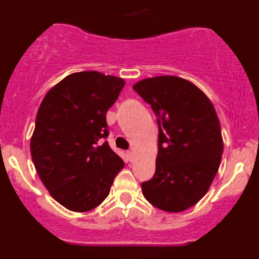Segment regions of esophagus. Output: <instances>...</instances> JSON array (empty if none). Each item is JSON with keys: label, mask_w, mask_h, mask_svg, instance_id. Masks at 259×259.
Wrapping results in <instances>:
<instances>
[{"label": "esophagus", "mask_w": 259, "mask_h": 259, "mask_svg": "<svg viewBox=\"0 0 259 259\" xmlns=\"http://www.w3.org/2000/svg\"><path fill=\"white\" fill-rule=\"evenodd\" d=\"M126 156H127V158H129V160H132L133 159V152H132V151H127Z\"/></svg>", "instance_id": "obj_1"}]
</instances>
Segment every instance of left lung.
<instances>
[{
  "label": "left lung",
  "mask_w": 259,
  "mask_h": 259,
  "mask_svg": "<svg viewBox=\"0 0 259 259\" xmlns=\"http://www.w3.org/2000/svg\"><path fill=\"white\" fill-rule=\"evenodd\" d=\"M133 89L157 115L156 171L141 183L154 207L178 213L206 195L223 154L221 124L212 102L200 89L178 76H156Z\"/></svg>",
  "instance_id": "8db88e82"
}]
</instances>
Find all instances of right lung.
<instances>
[{"label":"right lung","instance_id":"right-lung-1","mask_svg":"<svg viewBox=\"0 0 259 259\" xmlns=\"http://www.w3.org/2000/svg\"><path fill=\"white\" fill-rule=\"evenodd\" d=\"M124 85L123 79L94 70L74 73L53 86L38 107L31 158L45 187L68 209L99 206L124 168L102 142L109 135L106 113Z\"/></svg>","mask_w":259,"mask_h":259}]
</instances>
